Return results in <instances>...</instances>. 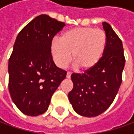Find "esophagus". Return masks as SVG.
Masks as SVG:
<instances>
[{"label": "esophagus", "mask_w": 134, "mask_h": 134, "mask_svg": "<svg viewBox=\"0 0 134 134\" xmlns=\"http://www.w3.org/2000/svg\"><path fill=\"white\" fill-rule=\"evenodd\" d=\"M71 72H69H69H67L66 77H67V78H70V77H71Z\"/></svg>", "instance_id": "1"}]
</instances>
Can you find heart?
I'll use <instances>...</instances> for the list:
<instances>
[{"instance_id":"b5f03b06","label":"heart","mask_w":134,"mask_h":134,"mask_svg":"<svg viewBox=\"0 0 134 134\" xmlns=\"http://www.w3.org/2000/svg\"><path fill=\"white\" fill-rule=\"evenodd\" d=\"M107 43L105 33L91 27H75L65 31L60 39H54L51 51L55 63L64 69L71 61L82 71L92 69L101 59Z\"/></svg>"}]
</instances>
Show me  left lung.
Wrapping results in <instances>:
<instances>
[{
	"label": "left lung",
	"mask_w": 134,
	"mask_h": 134,
	"mask_svg": "<svg viewBox=\"0 0 134 134\" xmlns=\"http://www.w3.org/2000/svg\"><path fill=\"white\" fill-rule=\"evenodd\" d=\"M107 43L104 54L95 67L84 73H73V89L69 99L75 111L86 117H95L112 104L122 81L125 58L122 42L107 22H103Z\"/></svg>",
	"instance_id": "obj_1"
}]
</instances>
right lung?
<instances>
[{
    "label": "right lung",
    "mask_w": 134,
    "mask_h": 134,
    "mask_svg": "<svg viewBox=\"0 0 134 134\" xmlns=\"http://www.w3.org/2000/svg\"><path fill=\"white\" fill-rule=\"evenodd\" d=\"M65 26L63 22L40 15L18 34L9 59V91L22 113L43 114L67 71L54 63L51 44Z\"/></svg>",
    "instance_id": "1"
}]
</instances>
